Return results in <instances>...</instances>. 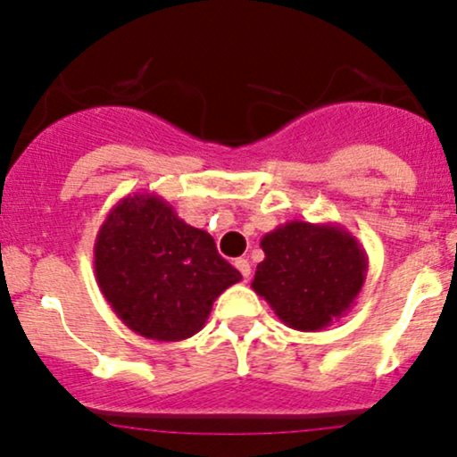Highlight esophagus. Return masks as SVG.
Here are the masks:
<instances>
[{"label": "esophagus", "mask_w": 457, "mask_h": 457, "mask_svg": "<svg viewBox=\"0 0 457 457\" xmlns=\"http://www.w3.org/2000/svg\"><path fill=\"white\" fill-rule=\"evenodd\" d=\"M236 269L240 270V275L245 277V281L251 277V264H249V260H246V258H238V260H236Z\"/></svg>", "instance_id": "34e87169"}]
</instances>
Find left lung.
<instances>
[{
  "label": "left lung",
  "mask_w": 457,
  "mask_h": 457,
  "mask_svg": "<svg viewBox=\"0 0 457 457\" xmlns=\"http://www.w3.org/2000/svg\"><path fill=\"white\" fill-rule=\"evenodd\" d=\"M264 260L251 287L295 330H322L354 305L367 253L337 223L287 221L262 238Z\"/></svg>",
  "instance_id": "1"
}]
</instances>
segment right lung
Masks as SVG:
<instances>
[{"mask_svg": "<svg viewBox=\"0 0 457 457\" xmlns=\"http://www.w3.org/2000/svg\"><path fill=\"white\" fill-rule=\"evenodd\" d=\"M94 275L115 316L156 342L199 333L212 303L243 279L211 234L154 193L127 195L109 211L94 243Z\"/></svg>", "mask_w": 457, "mask_h": 457, "instance_id": "obj_1", "label": "right lung"}]
</instances>
